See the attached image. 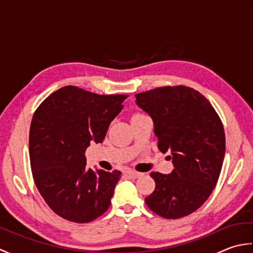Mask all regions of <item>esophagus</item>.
<instances>
[{
    "label": "esophagus",
    "mask_w": 253,
    "mask_h": 253,
    "mask_svg": "<svg viewBox=\"0 0 253 253\" xmlns=\"http://www.w3.org/2000/svg\"><path fill=\"white\" fill-rule=\"evenodd\" d=\"M127 175H128V177H129V178L136 179V178H138V177L141 176V173H138V171H133V170H129L127 173Z\"/></svg>",
    "instance_id": "34e87169"
}]
</instances>
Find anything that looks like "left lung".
I'll use <instances>...</instances> for the list:
<instances>
[{"instance_id":"1","label":"left lung","mask_w":253,"mask_h":253,"mask_svg":"<svg viewBox=\"0 0 253 253\" xmlns=\"http://www.w3.org/2000/svg\"><path fill=\"white\" fill-rule=\"evenodd\" d=\"M136 104L152 118L161 152H170V174L151 173L154 191L144 199L164 218L189 215L215 188L225 155L223 124L211 103L197 90L178 85L135 95Z\"/></svg>"}]
</instances>
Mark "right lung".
Segmentation results:
<instances>
[{
    "instance_id": "obj_1",
    "label": "right lung",
    "mask_w": 253,
    "mask_h": 253,
    "mask_svg": "<svg viewBox=\"0 0 253 253\" xmlns=\"http://www.w3.org/2000/svg\"><path fill=\"white\" fill-rule=\"evenodd\" d=\"M126 98L66 85L47 96L35 112L29 132L32 176L58 216L89 223L110 208L121 171L87 169L84 152L90 142H103Z\"/></svg>"
}]
</instances>
